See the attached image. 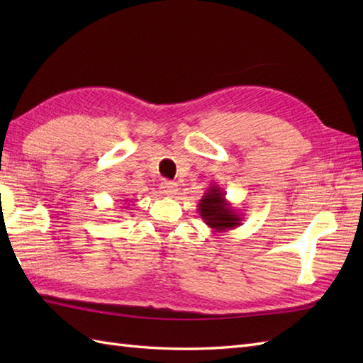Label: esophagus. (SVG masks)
Here are the masks:
<instances>
[{"mask_svg": "<svg viewBox=\"0 0 363 363\" xmlns=\"http://www.w3.org/2000/svg\"><path fill=\"white\" fill-rule=\"evenodd\" d=\"M160 194L162 195H165V196H172V195H176V191H177V186L174 182H172V181H164L160 184Z\"/></svg>", "mask_w": 363, "mask_h": 363, "instance_id": "1", "label": "esophagus"}]
</instances>
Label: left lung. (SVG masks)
Masks as SVG:
<instances>
[{
    "label": "left lung",
    "instance_id": "obj_1",
    "mask_svg": "<svg viewBox=\"0 0 363 363\" xmlns=\"http://www.w3.org/2000/svg\"><path fill=\"white\" fill-rule=\"evenodd\" d=\"M198 213L213 233H226L242 225L243 215L226 199V191L211 186L198 203Z\"/></svg>",
    "mask_w": 363,
    "mask_h": 363
}]
</instances>
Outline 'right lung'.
<instances>
[{
  "mask_svg": "<svg viewBox=\"0 0 363 363\" xmlns=\"http://www.w3.org/2000/svg\"><path fill=\"white\" fill-rule=\"evenodd\" d=\"M123 203H125V204L128 203V206H123V209H129V206H130L129 203H130V201H128V199H123Z\"/></svg>",
  "mask_w": 363,
  "mask_h": 363,
  "instance_id": "add662e5",
  "label": "right lung"
}]
</instances>
